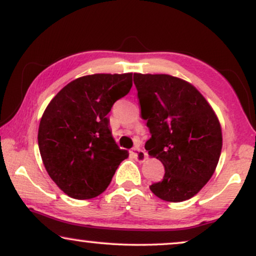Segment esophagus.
<instances>
[{
	"mask_svg": "<svg viewBox=\"0 0 256 256\" xmlns=\"http://www.w3.org/2000/svg\"><path fill=\"white\" fill-rule=\"evenodd\" d=\"M132 156H134L136 158V160H138V162H140V163H143L146 160V154L141 149L135 148L132 152Z\"/></svg>",
	"mask_w": 256,
	"mask_h": 256,
	"instance_id": "esophagus-1",
	"label": "esophagus"
}]
</instances>
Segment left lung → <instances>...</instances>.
<instances>
[{"label":"left lung","mask_w":256,"mask_h":256,"mask_svg":"<svg viewBox=\"0 0 256 256\" xmlns=\"http://www.w3.org/2000/svg\"><path fill=\"white\" fill-rule=\"evenodd\" d=\"M134 84L150 138L144 148L166 169L150 190L170 202L188 200L211 180L222 148L219 118L202 94L169 74L134 73Z\"/></svg>","instance_id":"1"}]
</instances>
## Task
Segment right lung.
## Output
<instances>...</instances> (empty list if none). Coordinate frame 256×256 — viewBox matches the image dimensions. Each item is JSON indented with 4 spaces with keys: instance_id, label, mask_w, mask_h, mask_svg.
Masks as SVG:
<instances>
[{
    "instance_id": "1",
    "label": "right lung",
    "mask_w": 256,
    "mask_h": 256,
    "mask_svg": "<svg viewBox=\"0 0 256 256\" xmlns=\"http://www.w3.org/2000/svg\"><path fill=\"white\" fill-rule=\"evenodd\" d=\"M132 86V73L84 76L62 87L45 108L38 128L42 160L71 198L102 194L128 157L112 136L107 114Z\"/></svg>"
}]
</instances>
